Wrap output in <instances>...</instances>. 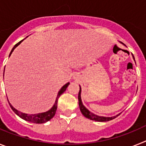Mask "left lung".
Returning <instances> with one entry per match:
<instances>
[{
  "mask_svg": "<svg viewBox=\"0 0 146 146\" xmlns=\"http://www.w3.org/2000/svg\"><path fill=\"white\" fill-rule=\"evenodd\" d=\"M133 59H134V56H133ZM79 87H80V90H79V92H78V105H79V108H80L81 112H82V115H83L85 117H87V118L88 119H90V120H95V121H98V122H106V121H110V120H113L114 118L117 117V116L120 114V113L118 114V115L113 116V117H104V116H99V115H95V114H93L92 112H91L90 110H87L85 106L83 105V103H82V98H81L82 89H81L80 85H79Z\"/></svg>",
  "mask_w": 146,
  "mask_h": 146,
  "instance_id": "1",
  "label": "left lung"
}]
</instances>
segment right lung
I'll use <instances>...</instances> for the list:
<instances>
[{
    "label": "right lung",
    "instance_id": "1",
    "mask_svg": "<svg viewBox=\"0 0 146 146\" xmlns=\"http://www.w3.org/2000/svg\"><path fill=\"white\" fill-rule=\"evenodd\" d=\"M23 41V40H21L20 42H19L18 43H17L16 45L14 46V48H12V50H11L9 54V56H11L12 53L13 52V50L16 48V47L20 45V43L22 42ZM5 70V68H4ZM70 84V83L65 84L64 86H63L62 88L60 89V90L58 92V94L57 96H56V101H55V103H54V106H52L51 108L48 110V111H45V112H41V113H37V114H31V115H29V114H26V113H23V112H21V111H18L15 108H14L12 105L9 103V104L10 105V107L12 108V110H13L14 112L17 115H18L19 117L20 118L23 119V120H26V121H29V122H31V123H46L48 122V120H50V119L53 118L54 116L56 114V109H57V102H58V98H59V96L61 95L62 94L63 92L66 90V89L67 87H68V85ZM7 99H8V98H7ZM9 101V100H8Z\"/></svg>",
    "mask_w": 146,
    "mask_h": 146
}]
</instances>
